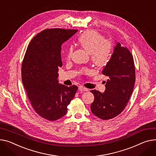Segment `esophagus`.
I'll list each match as a JSON object with an SVG mask.
<instances>
[{"mask_svg": "<svg viewBox=\"0 0 156 156\" xmlns=\"http://www.w3.org/2000/svg\"><path fill=\"white\" fill-rule=\"evenodd\" d=\"M79 90L80 91H88V89L84 87H82V86H80L79 87Z\"/></svg>", "mask_w": 156, "mask_h": 156, "instance_id": "obj_1", "label": "esophagus"}]
</instances>
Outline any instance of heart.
<instances>
[{"label": "heart", "mask_w": 156, "mask_h": 156, "mask_svg": "<svg viewBox=\"0 0 156 156\" xmlns=\"http://www.w3.org/2000/svg\"><path fill=\"white\" fill-rule=\"evenodd\" d=\"M80 46L90 54L91 59L93 64L97 66L105 65L110 59L113 44L109 39H105L95 30H88L82 33L79 38ZM72 46H70L66 53L67 58H70L73 53Z\"/></svg>", "instance_id": "heart-1"}]
</instances>
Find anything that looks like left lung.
Wrapping results in <instances>:
<instances>
[{
  "label": "left lung",
  "mask_w": 156,
  "mask_h": 156,
  "mask_svg": "<svg viewBox=\"0 0 156 156\" xmlns=\"http://www.w3.org/2000/svg\"><path fill=\"white\" fill-rule=\"evenodd\" d=\"M102 74L109 79L103 93L91 90L95 97L91 104V110L97 117L108 120L117 117L124 110L133 91L136 71L133 58L129 49L116 43Z\"/></svg>",
  "instance_id": "8db88e82"
}]
</instances>
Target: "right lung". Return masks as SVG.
Masks as SVG:
<instances>
[{
  "mask_svg": "<svg viewBox=\"0 0 156 156\" xmlns=\"http://www.w3.org/2000/svg\"><path fill=\"white\" fill-rule=\"evenodd\" d=\"M78 30L48 29L30 41L22 65V81L36 112L48 120L65 116L78 87L58 83L61 45Z\"/></svg>",
  "mask_w": 156,
  "mask_h": 156,
  "instance_id": "obj_1",
  "label": "right lung"
}]
</instances>
